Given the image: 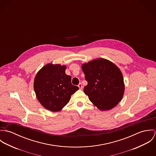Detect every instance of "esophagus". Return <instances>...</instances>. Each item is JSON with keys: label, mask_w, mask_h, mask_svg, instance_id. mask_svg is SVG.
Returning <instances> with one entry per match:
<instances>
[{"label": "esophagus", "mask_w": 156, "mask_h": 156, "mask_svg": "<svg viewBox=\"0 0 156 156\" xmlns=\"http://www.w3.org/2000/svg\"><path fill=\"white\" fill-rule=\"evenodd\" d=\"M78 87H79V89H82V88H83L82 85L81 83H79V84L78 85Z\"/></svg>", "instance_id": "1"}]
</instances>
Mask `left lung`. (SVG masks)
<instances>
[{
	"label": "left lung",
	"instance_id": "1",
	"mask_svg": "<svg viewBox=\"0 0 156 156\" xmlns=\"http://www.w3.org/2000/svg\"><path fill=\"white\" fill-rule=\"evenodd\" d=\"M88 85L84 92L89 100L101 111L113 108L121 100L124 92L122 74L113 63L97 59L82 65Z\"/></svg>",
	"mask_w": 156,
	"mask_h": 156
}]
</instances>
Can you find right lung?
Here are the masks:
<instances>
[{
    "label": "right lung",
    "mask_w": 156,
    "mask_h": 156,
    "mask_svg": "<svg viewBox=\"0 0 156 156\" xmlns=\"http://www.w3.org/2000/svg\"><path fill=\"white\" fill-rule=\"evenodd\" d=\"M66 67L47 64L37 73L34 80L37 97L45 109L61 111L69 102L71 95L79 89L71 83V77L66 73Z\"/></svg>",
    "instance_id": "add662e5"
}]
</instances>
